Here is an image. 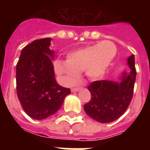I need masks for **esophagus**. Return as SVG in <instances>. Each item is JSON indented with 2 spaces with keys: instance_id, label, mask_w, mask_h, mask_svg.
I'll return each mask as SVG.
<instances>
[{
  "instance_id": "esophagus-1",
  "label": "esophagus",
  "mask_w": 150,
  "mask_h": 150,
  "mask_svg": "<svg viewBox=\"0 0 150 150\" xmlns=\"http://www.w3.org/2000/svg\"><path fill=\"white\" fill-rule=\"evenodd\" d=\"M81 88H82V87H76V88H72L71 90V92H77L79 91V89H81Z\"/></svg>"
}]
</instances>
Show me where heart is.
Wrapping results in <instances>:
<instances>
[{
	"mask_svg": "<svg viewBox=\"0 0 150 150\" xmlns=\"http://www.w3.org/2000/svg\"><path fill=\"white\" fill-rule=\"evenodd\" d=\"M116 54L114 43L103 41L69 52L67 61L57 59L54 61V70L61 77L63 84L69 86L75 83L82 71L91 79L102 77Z\"/></svg>",
	"mask_w": 150,
	"mask_h": 150,
	"instance_id": "heart-1",
	"label": "heart"
}]
</instances>
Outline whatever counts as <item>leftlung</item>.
<instances>
[{"label":"left lung","mask_w":150,"mask_h":150,"mask_svg":"<svg viewBox=\"0 0 150 150\" xmlns=\"http://www.w3.org/2000/svg\"><path fill=\"white\" fill-rule=\"evenodd\" d=\"M128 64L131 71L123 73L121 82L101 80L93 82L87 87L91 100L84 105V110L91 118L100 123H109L126 111L132 99L136 78L133 54L128 58Z\"/></svg>","instance_id":"obj_1"}]
</instances>
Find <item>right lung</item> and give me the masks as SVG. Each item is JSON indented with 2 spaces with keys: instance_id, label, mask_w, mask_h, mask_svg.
Returning a JSON list of instances; mask_svg holds the SVG:
<instances>
[{
  "instance_id": "obj_1",
  "label": "right lung",
  "mask_w": 150,
  "mask_h": 150,
  "mask_svg": "<svg viewBox=\"0 0 150 150\" xmlns=\"http://www.w3.org/2000/svg\"><path fill=\"white\" fill-rule=\"evenodd\" d=\"M51 38L36 40L22 49L16 65L18 98L30 117L42 120L61 107L70 89L57 83L50 50Z\"/></svg>"
}]
</instances>
